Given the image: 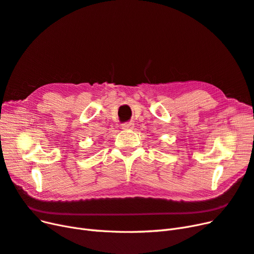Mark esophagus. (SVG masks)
<instances>
[{
  "label": "esophagus",
  "mask_w": 254,
  "mask_h": 254,
  "mask_svg": "<svg viewBox=\"0 0 254 254\" xmlns=\"http://www.w3.org/2000/svg\"><path fill=\"white\" fill-rule=\"evenodd\" d=\"M133 125H134L133 122H126L124 124H122V128L124 130H129L133 128Z\"/></svg>",
  "instance_id": "34e87169"
}]
</instances>
